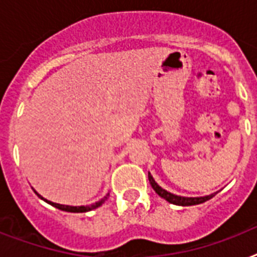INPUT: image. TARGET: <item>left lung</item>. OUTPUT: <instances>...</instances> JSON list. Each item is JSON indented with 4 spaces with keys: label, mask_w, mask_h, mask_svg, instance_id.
Here are the masks:
<instances>
[{
    "label": "left lung",
    "mask_w": 257,
    "mask_h": 257,
    "mask_svg": "<svg viewBox=\"0 0 257 257\" xmlns=\"http://www.w3.org/2000/svg\"><path fill=\"white\" fill-rule=\"evenodd\" d=\"M148 180H149V183H151V185H152L153 189H155V192H156L157 195L160 196V197L167 200L168 203L175 204V205H181V207H188V205H196V204L205 203L207 200L212 199V197L217 193V192H216V193H211V195H208V196H200V197H185V196H179V195H175V193H171V192H168L167 189H164V188H161L160 185L155 181L153 176L151 175L149 172H148Z\"/></svg>",
    "instance_id": "8db88e82"
}]
</instances>
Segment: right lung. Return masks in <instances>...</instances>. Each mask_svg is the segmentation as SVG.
<instances>
[{"label":"right lung","mask_w":257,"mask_h":257,"mask_svg":"<svg viewBox=\"0 0 257 257\" xmlns=\"http://www.w3.org/2000/svg\"><path fill=\"white\" fill-rule=\"evenodd\" d=\"M34 193H36V195H37L41 200H44V201H46L48 204H50L52 207L58 208V209H61V211H65V212H73V213H82V212L93 211V209H96V208H98L100 205H102V204L105 203V200L108 199V196H109V193H106V195H105L102 199L98 200V201H96L94 204H90V205H80V207H73V205H64V204H57V203H53V201H49V200L44 199L41 195H38L36 191H34Z\"/></svg>","instance_id":"add662e5"}]
</instances>
